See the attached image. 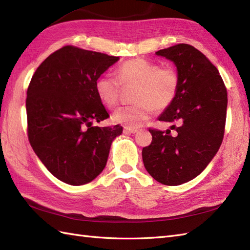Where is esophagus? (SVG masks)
Returning <instances> with one entry per match:
<instances>
[{
    "instance_id": "1",
    "label": "esophagus",
    "mask_w": 250,
    "mask_h": 250,
    "mask_svg": "<svg viewBox=\"0 0 250 250\" xmlns=\"http://www.w3.org/2000/svg\"><path fill=\"white\" fill-rule=\"evenodd\" d=\"M125 133H126V134H134V133L137 132V129L136 127H126L125 126Z\"/></svg>"
}]
</instances>
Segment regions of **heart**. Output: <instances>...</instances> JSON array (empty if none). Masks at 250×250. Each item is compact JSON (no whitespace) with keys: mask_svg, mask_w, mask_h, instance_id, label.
Here are the masks:
<instances>
[{"mask_svg":"<svg viewBox=\"0 0 250 250\" xmlns=\"http://www.w3.org/2000/svg\"><path fill=\"white\" fill-rule=\"evenodd\" d=\"M116 78L103 74L96 81V92L101 102L113 107L118 102L120 84L136 86V103L121 106L113 114L115 124L126 127H138L154 113L162 111L175 101L179 89V75L175 68L160 67L154 62L135 59L121 63L116 69Z\"/></svg>","mask_w":250,"mask_h":250,"instance_id":"heart-1","label":"heart"}]
</instances>
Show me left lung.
<instances>
[{"label": "left lung", "instance_id": "obj_1", "mask_svg": "<svg viewBox=\"0 0 250 250\" xmlns=\"http://www.w3.org/2000/svg\"><path fill=\"white\" fill-rule=\"evenodd\" d=\"M155 54L175 63L179 89L158 118L173 125L166 131L149 130L152 142L143 148V161L158 182L180 185L200 175L222 145L227 89L217 68L194 46L179 43Z\"/></svg>", "mask_w": 250, "mask_h": 250}]
</instances>
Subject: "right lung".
<instances>
[{
	"label": "right lung",
	"instance_id": "add662e5",
	"mask_svg": "<svg viewBox=\"0 0 250 250\" xmlns=\"http://www.w3.org/2000/svg\"><path fill=\"white\" fill-rule=\"evenodd\" d=\"M118 56L66 45L35 71L27 88V134L33 150L52 175L70 185L96 179L106 165L123 126H92L109 115L96 81Z\"/></svg>",
	"mask_w": 250,
	"mask_h": 250
}]
</instances>
